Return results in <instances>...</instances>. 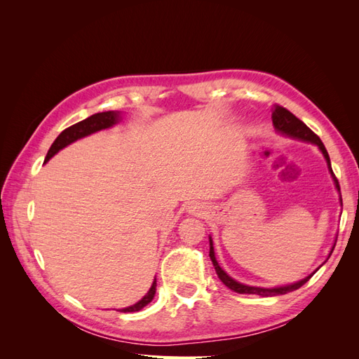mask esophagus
I'll return each mask as SVG.
<instances>
[{
	"instance_id": "34e87169",
	"label": "esophagus",
	"mask_w": 359,
	"mask_h": 359,
	"mask_svg": "<svg viewBox=\"0 0 359 359\" xmlns=\"http://www.w3.org/2000/svg\"><path fill=\"white\" fill-rule=\"evenodd\" d=\"M205 208L203 206L201 205V203H191L189 208H187V212L190 214V215H202L205 211H203Z\"/></svg>"
}]
</instances>
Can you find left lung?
<instances>
[{"instance_id": "obj_1", "label": "left lung", "mask_w": 359, "mask_h": 359, "mask_svg": "<svg viewBox=\"0 0 359 359\" xmlns=\"http://www.w3.org/2000/svg\"><path fill=\"white\" fill-rule=\"evenodd\" d=\"M271 118H273V126H274V128H276V132L280 133L281 136L292 137V139H298V140H302V142L313 144V145H316V147L319 148V151L323 154L325 160H327L328 170H330L331 178H332V181H334L335 190L339 191L340 205L343 206L339 181H337V178H335V175H334V172H332L328 151H327V148H325V145L322 144V140L319 139V136L314 135V133L311 132V130L301 121V119H298L292 112H289L287 109H285L283 106L276 104V106H274V111H273V115H271ZM335 243H337V238H335ZM334 247H335V244H334L332 248H331V252H330V255H328V259H330V256H331V253H332ZM210 257H211V262H212V265H214V268H215L217 276H219V278L223 281L224 286H227L231 290H233V292H236V293H247V295H259V297L285 295V293H287V292L297 290V289H299L302 285H306L307 281L314 276V273H316V271L325 264V262H323L316 271H313V273H311L310 276H307L306 278H302V280H299V281H295V283L285 285V286H276V287H259V286H248V285L240 283V281H236L235 278H232L229 274L226 273V271L219 265V262H217L215 253H214V247H212V238H211V236H210Z\"/></svg>"}]
</instances>
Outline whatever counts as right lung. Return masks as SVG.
<instances>
[{"label": "right lung", "instance_id": "add662e5", "mask_svg": "<svg viewBox=\"0 0 359 359\" xmlns=\"http://www.w3.org/2000/svg\"><path fill=\"white\" fill-rule=\"evenodd\" d=\"M119 121H121V112H119V111H107V112L94 114V115H91L88 118H85L83 121H79V123L73 124L72 127H69V128L64 130V132H61L60 136L55 140H53V144L50 145L48 154H46L45 163H48L53 156H55L57 153H60L62 148H66L67 145L76 142V140L90 136L93 133L100 132V130L111 128L115 124H118ZM156 286H157V280L154 278L153 285H151L149 290L147 292V295L142 299L137 301L136 304H133V306L121 309L119 311L132 313V311L142 310L145 306H148L151 301H153V298L156 295Z\"/></svg>", "mask_w": 359, "mask_h": 359}]
</instances>
